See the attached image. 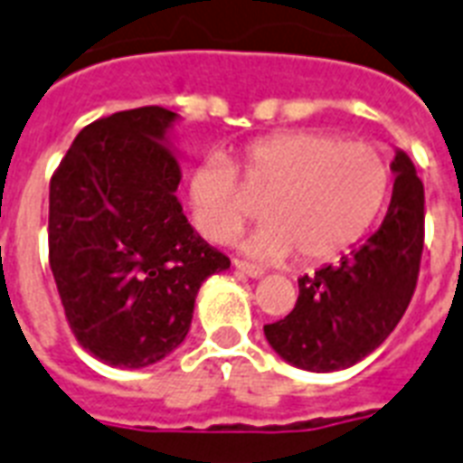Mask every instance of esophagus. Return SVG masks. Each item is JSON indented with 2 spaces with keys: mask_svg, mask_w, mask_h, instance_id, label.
Returning <instances> with one entry per match:
<instances>
[{
  "mask_svg": "<svg viewBox=\"0 0 463 463\" xmlns=\"http://www.w3.org/2000/svg\"><path fill=\"white\" fill-rule=\"evenodd\" d=\"M232 264H235V269H238V271H242L245 276H250V279H261V276H264V269L254 267V264H247V261H242V260H232Z\"/></svg>",
  "mask_w": 463,
  "mask_h": 463,
  "instance_id": "34e87169",
  "label": "esophagus"
}]
</instances>
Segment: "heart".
<instances>
[{
  "instance_id": "1",
  "label": "heart",
  "mask_w": 463,
  "mask_h": 463,
  "mask_svg": "<svg viewBox=\"0 0 463 463\" xmlns=\"http://www.w3.org/2000/svg\"><path fill=\"white\" fill-rule=\"evenodd\" d=\"M264 196L267 223L242 240V252L261 261L334 260L351 250L380 213L389 194V163L367 141L293 129L257 139L232 165L206 156L187 175L192 223L211 242H228L252 216L239 187Z\"/></svg>"
}]
</instances>
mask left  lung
Instances as JSON below:
<instances>
[{
	"label": "left lung",
	"instance_id": "left-lung-1",
	"mask_svg": "<svg viewBox=\"0 0 463 463\" xmlns=\"http://www.w3.org/2000/svg\"><path fill=\"white\" fill-rule=\"evenodd\" d=\"M394 189L380 228L334 267L298 279L288 317L264 326L269 345L307 373L355 365L394 331L416 290L423 254V182L396 148Z\"/></svg>",
	"mask_w": 463,
	"mask_h": 463
}]
</instances>
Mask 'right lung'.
Segmentation results:
<instances>
[{"label":"right lung","instance_id":"1","mask_svg":"<svg viewBox=\"0 0 463 463\" xmlns=\"http://www.w3.org/2000/svg\"><path fill=\"white\" fill-rule=\"evenodd\" d=\"M177 119L158 105L98 119L50 180V269L76 341L105 365L173 353L202 283L231 269L182 213Z\"/></svg>","mask_w":463,"mask_h":463}]
</instances>
